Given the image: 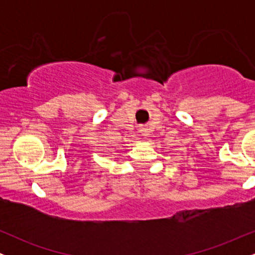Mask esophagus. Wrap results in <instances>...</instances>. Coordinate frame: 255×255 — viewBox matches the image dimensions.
<instances>
[{
  "mask_svg": "<svg viewBox=\"0 0 255 255\" xmlns=\"http://www.w3.org/2000/svg\"><path fill=\"white\" fill-rule=\"evenodd\" d=\"M139 131H140V133H141L142 135H144V136H147V135H148V130H147V128L141 127V128H140V129H139Z\"/></svg>",
  "mask_w": 255,
  "mask_h": 255,
  "instance_id": "esophagus-1",
  "label": "esophagus"
}]
</instances>
